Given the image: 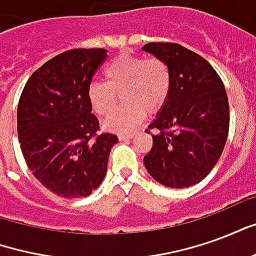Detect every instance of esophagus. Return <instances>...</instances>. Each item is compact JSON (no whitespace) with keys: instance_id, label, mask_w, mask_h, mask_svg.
<instances>
[{"instance_id":"obj_1","label":"esophagus","mask_w":256,"mask_h":256,"mask_svg":"<svg viewBox=\"0 0 256 256\" xmlns=\"http://www.w3.org/2000/svg\"><path fill=\"white\" fill-rule=\"evenodd\" d=\"M134 137V134H119V140L120 141H128Z\"/></svg>"}]
</instances>
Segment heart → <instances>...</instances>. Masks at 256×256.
Masks as SVG:
<instances>
[{"mask_svg": "<svg viewBox=\"0 0 256 256\" xmlns=\"http://www.w3.org/2000/svg\"><path fill=\"white\" fill-rule=\"evenodd\" d=\"M106 84L92 82L88 100L93 111L106 116L114 108L118 92H124L125 106L106 116L104 128L116 133H130L146 116L164 106L172 90V70L159 58H145L119 54L104 68Z\"/></svg>", "mask_w": 256, "mask_h": 256, "instance_id": "b5f03b06", "label": "heart"}]
</instances>
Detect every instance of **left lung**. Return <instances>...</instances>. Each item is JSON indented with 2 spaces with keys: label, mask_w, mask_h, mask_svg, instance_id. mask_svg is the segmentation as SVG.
I'll list each match as a JSON object with an SVG mask.
<instances>
[{
  "label": "left lung",
  "mask_w": 256,
  "mask_h": 256,
  "mask_svg": "<svg viewBox=\"0 0 256 256\" xmlns=\"http://www.w3.org/2000/svg\"><path fill=\"white\" fill-rule=\"evenodd\" d=\"M142 49L164 60L172 78L168 98L146 128L154 144L144 164L162 185L188 188L207 177L222 155L229 133L225 86L206 58L182 45L150 42Z\"/></svg>",
  "instance_id": "obj_1"
}]
</instances>
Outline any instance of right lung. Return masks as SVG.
<instances>
[{"instance_id": "1", "label": "right lung", "mask_w": 256, "mask_h": 256, "mask_svg": "<svg viewBox=\"0 0 256 256\" xmlns=\"http://www.w3.org/2000/svg\"><path fill=\"white\" fill-rule=\"evenodd\" d=\"M106 49H72L54 56L27 80L18 106V136L34 177L58 196L86 198L106 174L118 137L98 133L88 86Z\"/></svg>"}]
</instances>
